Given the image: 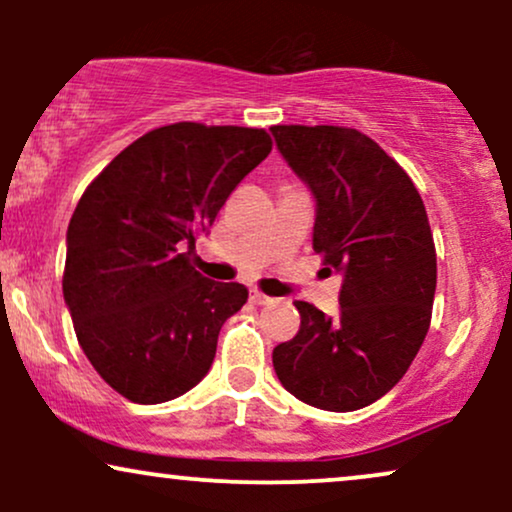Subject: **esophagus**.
<instances>
[{
	"label": "esophagus",
	"instance_id": "obj_1",
	"mask_svg": "<svg viewBox=\"0 0 512 512\" xmlns=\"http://www.w3.org/2000/svg\"><path fill=\"white\" fill-rule=\"evenodd\" d=\"M250 301L255 303V305H269V303L274 301V298L264 296V293H260V291H250Z\"/></svg>",
	"mask_w": 512,
	"mask_h": 512
}]
</instances>
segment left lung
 <instances>
[{
    "mask_svg": "<svg viewBox=\"0 0 512 512\" xmlns=\"http://www.w3.org/2000/svg\"><path fill=\"white\" fill-rule=\"evenodd\" d=\"M274 142L315 199L313 248L344 276L339 313L296 301L301 330L272 354L281 385L310 407L356 411L395 387L424 344L436 245L419 190L358 129L276 125Z\"/></svg>",
    "mask_w": 512,
    "mask_h": 512,
    "instance_id": "8db88e82",
    "label": "left lung"
}]
</instances>
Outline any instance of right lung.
<instances>
[{
    "instance_id": "obj_1",
    "label": "right lung",
    "mask_w": 512,
    "mask_h": 512,
    "mask_svg": "<svg viewBox=\"0 0 512 512\" xmlns=\"http://www.w3.org/2000/svg\"><path fill=\"white\" fill-rule=\"evenodd\" d=\"M269 151L264 129L175 122L129 144L81 195L64 303L91 366L129 402H168L209 373L248 289L199 274L192 250Z\"/></svg>"
}]
</instances>
